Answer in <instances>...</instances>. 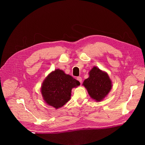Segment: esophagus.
<instances>
[{
    "mask_svg": "<svg viewBox=\"0 0 145 145\" xmlns=\"http://www.w3.org/2000/svg\"><path fill=\"white\" fill-rule=\"evenodd\" d=\"M77 80H78L80 83H82V79L81 77H80V76L78 77V78H77Z\"/></svg>",
    "mask_w": 145,
    "mask_h": 145,
    "instance_id": "1",
    "label": "esophagus"
}]
</instances>
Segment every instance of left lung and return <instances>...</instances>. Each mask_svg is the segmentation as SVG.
I'll list each match as a JSON object with an SVG mask.
<instances>
[{"instance_id":"8db88e82","label":"left lung","mask_w":145,"mask_h":145,"mask_svg":"<svg viewBox=\"0 0 145 145\" xmlns=\"http://www.w3.org/2000/svg\"><path fill=\"white\" fill-rule=\"evenodd\" d=\"M89 77L83 85L87 89L90 96L97 102L102 101L110 91L112 81L108 73L94 66L89 72Z\"/></svg>"}]
</instances>
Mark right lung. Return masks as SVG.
<instances>
[{
	"instance_id": "1",
	"label": "right lung",
	"mask_w": 145,
	"mask_h": 145,
	"mask_svg": "<svg viewBox=\"0 0 145 145\" xmlns=\"http://www.w3.org/2000/svg\"><path fill=\"white\" fill-rule=\"evenodd\" d=\"M79 85L78 80L57 69L46 78L40 90L45 102L57 109L70 100L72 88Z\"/></svg>"
}]
</instances>
